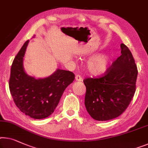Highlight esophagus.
I'll list each match as a JSON object with an SVG mask.
<instances>
[{
  "mask_svg": "<svg viewBox=\"0 0 148 148\" xmlns=\"http://www.w3.org/2000/svg\"><path fill=\"white\" fill-rule=\"evenodd\" d=\"M75 80H76V81H78V82H81V81H82V76H80V75H76V77H75Z\"/></svg>",
  "mask_w": 148,
  "mask_h": 148,
  "instance_id": "obj_1",
  "label": "esophagus"
}]
</instances>
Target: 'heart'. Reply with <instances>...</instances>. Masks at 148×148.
<instances>
[{"label": "heart", "mask_w": 148, "mask_h": 148, "mask_svg": "<svg viewBox=\"0 0 148 148\" xmlns=\"http://www.w3.org/2000/svg\"><path fill=\"white\" fill-rule=\"evenodd\" d=\"M110 63L109 56L106 54H100L92 57L87 62V68L90 73L100 75L106 71Z\"/></svg>", "instance_id": "obj_1"}]
</instances>
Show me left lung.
Listing matches in <instances>:
<instances>
[{"instance_id":"left-lung-1","label":"left lung","mask_w":148,"mask_h":148,"mask_svg":"<svg viewBox=\"0 0 148 148\" xmlns=\"http://www.w3.org/2000/svg\"><path fill=\"white\" fill-rule=\"evenodd\" d=\"M121 56L98 78L84 80L86 88L85 106L98 121L112 120L128 106L136 92L138 69L130 50L121 44Z\"/></svg>"}]
</instances>
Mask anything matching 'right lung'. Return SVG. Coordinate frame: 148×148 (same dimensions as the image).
Masks as SVG:
<instances>
[{"instance_id":"add662e5","label":"right lung","mask_w":148,"mask_h":148,"mask_svg":"<svg viewBox=\"0 0 148 148\" xmlns=\"http://www.w3.org/2000/svg\"><path fill=\"white\" fill-rule=\"evenodd\" d=\"M28 41L25 42L12 62L9 89L15 104L23 113L34 119H43L54 112L66 88L73 82V72L58 69L51 76L35 79L23 68Z\"/></svg>"}]
</instances>
